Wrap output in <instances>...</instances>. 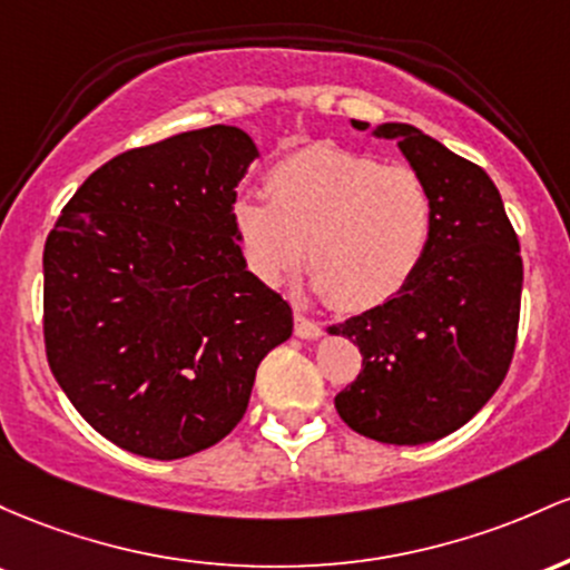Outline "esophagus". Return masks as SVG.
<instances>
[{
    "label": "esophagus",
    "mask_w": 570,
    "mask_h": 570,
    "mask_svg": "<svg viewBox=\"0 0 570 570\" xmlns=\"http://www.w3.org/2000/svg\"><path fill=\"white\" fill-rule=\"evenodd\" d=\"M293 328H296V336H302V338H317L320 334H323L320 323L302 315V312H296V317H293Z\"/></svg>",
    "instance_id": "obj_1"
}]
</instances>
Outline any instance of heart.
Listing matches in <instances>:
<instances>
[{
    "label": "heart",
    "instance_id": "heart-1",
    "mask_svg": "<svg viewBox=\"0 0 570 570\" xmlns=\"http://www.w3.org/2000/svg\"><path fill=\"white\" fill-rule=\"evenodd\" d=\"M264 196L234 202V226L266 285L296 272L309 242L315 287L347 312L399 296L423 266L436 207L420 171L334 145L291 153L268 169Z\"/></svg>",
    "mask_w": 570,
    "mask_h": 570
}]
</instances>
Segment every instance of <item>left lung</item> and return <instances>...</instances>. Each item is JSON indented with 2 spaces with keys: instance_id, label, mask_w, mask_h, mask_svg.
Masks as SVG:
<instances>
[{
  "instance_id": "1",
  "label": "left lung",
  "mask_w": 570,
  "mask_h": 570,
  "mask_svg": "<svg viewBox=\"0 0 570 570\" xmlns=\"http://www.w3.org/2000/svg\"><path fill=\"white\" fill-rule=\"evenodd\" d=\"M355 129L368 124L353 120ZM423 175L436 207L431 247L387 304L331 325L363 363L336 395L338 417L382 444L450 436L492 399L511 366L520 325V239L482 166L409 124H382Z\"/></svg>"
}]
</instances>
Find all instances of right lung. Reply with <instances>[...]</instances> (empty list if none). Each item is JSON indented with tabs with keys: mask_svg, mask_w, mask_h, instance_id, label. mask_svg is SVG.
<instances>
[{
	"mask_svg": "<svg viewBox=\"0 0 570 570\" xmlns=\"http://www.w3.org/2000/svg\"><path fill=\"white\" fill-rule=\"evenodd\" d=\"M255 156L234 126L134 147L80 185L45 242L50 371L134 455L177 460L226 439L258 363L291 336V306L247 272L234 226Z\"/></svg>",
	"mask_w": 570,
	"mask_h": 570,
	"instance_id": "right-lung-1",
	"label": "right lung"
}]
</instances>
